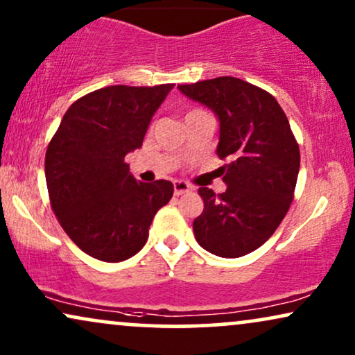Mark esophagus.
Instances as JSON below:
<instances>
[{"instance_id":"1","label":"esophagus","mask_w":355,"mask_h":355,"mask_svg":"<svg viewBox=\"0 0 355 355\" xmlns=\"http://www.w3.org/2000/svg\"><path fill=\"white\" fill-rule=\"evenodd\" d=\"M188 191H191V187L188 185L187 182H182V180L173 182V193H175V196H180V195H183V193H188Z\"/></svg>"}]
</instances>
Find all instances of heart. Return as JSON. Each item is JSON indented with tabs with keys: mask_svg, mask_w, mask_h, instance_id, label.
<instances>
[{
	"mask_svg": "<svg viewBox=\"0 0 355 355\" xmlns=\"http://www.w3.org/2000/svg\"><path fill=\"white\" fill-rule=\"evenodd\" d=\"M195 111H200V110H195ZM195 111H191V113H195ZM188 114H190V113H188Z\"/></svg>",
	"mask_w": 355,
	"mask_h": 355,
	"instance_id": "1",
	"label": "heart"
}]
</instances>
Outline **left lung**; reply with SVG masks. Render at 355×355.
<instances>
[{
	"label": "left lung",
	"instance_id": "left-lung-1",
	"mask_svg": "<svg viewBox=\"0 0 355 355\" xmlns=\"http://www.w3.org/2000/svg\"><path fill=\"white\" fill-rule=\"evenodd\" d=\"M219 118V167L227 188L216 195L201 187L205 209L193 221L201 248L219 257L252 252L270 237L293 201L300 147L275 98L234 77L178 85Z\"/></svg>",
	"mask_w": 355,
	"mask_h": 355
}]
</instances>
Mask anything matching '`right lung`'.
<instances>
[{
	"instance_id": "obj_1",
	"label": "right lung",
	"mask_w": 355,
	"mask_h": 355,
	"mask_svg": "<svg viewBox=\"0 0 355 355\" xmlns=\"http://www.w3.org/2000/svg\"><path fill=\"white\" fill-rule=\"evenodd\" d=\"M173 83L114 85L71 105L46 152L49 198L62 230L85 254L121 262L144 248L168 180L137 182L124 157L139 149Z\"/></svg>"
}]
</instances>
